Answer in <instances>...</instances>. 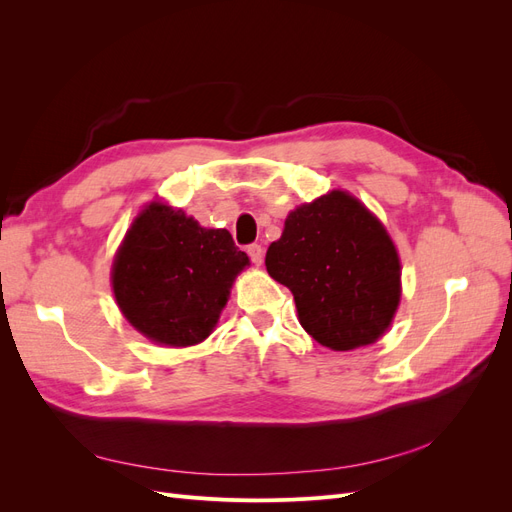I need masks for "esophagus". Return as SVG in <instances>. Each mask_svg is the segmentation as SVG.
Instances as JSON below:
<instances>
[{"label": "esophagus", "mask_w": 512, "mask_h": 512, "mask_svg": "<svg viewBox=\"0 0 512 512\" xmlns=\"http://www.w3.org/2000/svg\"><path fill=\"white\" fill-rule=\"evenodd\" d=\"M247 256H250L254 265H262V256H265V250H262L258 243H252V245H247Z\"/></svg>", "instance_id": "obj_1"}]
</instances>
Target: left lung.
<instances>
[{
    "label": "left lung",
    "instance_id": "1",
    "mask_svg": "<svg viewBox=\"0 0 512 512\" xmlns=\"http://www.w3.org/2000/svg\"><path fill=\"white\" fill-rule=\"evenodd\" d=\"M265 265L292 292L301 327L331 350L374 344L401 299V265L389 232L342 190L290 211Z\"/></svg>",
    "mask_w": 512,
    "mask_h": 512
}]
</instances>
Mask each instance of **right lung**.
<instances>
[{
  "mask_svg": "<svg viewBox=\"0 0 512 512\" xmlns=\"http://www.w3.org/2000/svg\"><path fill=\"white\" fill-rule=\"evenodd\" d=\"M247 265L226 228H203L181 209L151 203L115 256L113 292L121 314L151 342L194 346L218 324Z\"/></svg>",
  "mask_w": 512,
  "mask_h": 512,
  "instance_id": "right-lung-1",
  "label": "right lung"
}]
</instances>
